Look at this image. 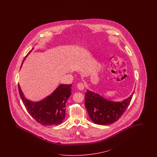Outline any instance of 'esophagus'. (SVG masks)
Listing matches in <instances>:
<instances>
[{
	"label": "esophagus",
	"mask_w": 157,
	"mask_h": 157,
	"mask_svg": "<svg viewBox=\"0 0 157 157\" xmlns=\"http://www.w3.org/2000/svg\"><path fill=\"white\" fill-rule=\"evenodd\" d=\"M77 87H78V89L79 90H83L84 89V88H85V86H84L83 83L79 82V83H78L77 84Z\"/></svg>",
	"instance_id": "esophagus-1"
}]
</instances>
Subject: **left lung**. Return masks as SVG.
<instances>
[{"mask_svg": "<svg viewBox=\"0 0 157 157\" xmlns=\"http://www.w3.org/2000/svg\"><path fill=\"white\" fill-rule=\"evenodd\" d=\"M133 93L121 102H113L92 91L85 93V106L89 117L94 123L108 125L117 121L128 108Z\"/></svg>", "mask_w": 157, "mask_h": 157, "instance_id": "8db88e82", "label": "left lung"}]
</instances>
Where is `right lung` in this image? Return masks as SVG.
<instances>
[{
  "label": "right lung",
  "instance_id": "add662e5",
  "mask_svg": "<svg viewBox=\"0 0 157 157\" xmlns=\"http://www.w3.org/2000/svg\"><path fill=\"white\" fill-rule=\"evenodd\" d=\"M28 54L24 58L21 66ZM71 85H60L51 95L36 102L25 97L19 84L18 90L26 109L36 121L43 125H54L62 123L65 118L66 103L71 94Z\"/></svg>",
  "mask_w": 157,
  "mask_h": 157
}]
</instances>
